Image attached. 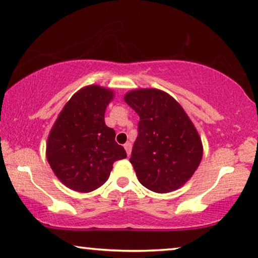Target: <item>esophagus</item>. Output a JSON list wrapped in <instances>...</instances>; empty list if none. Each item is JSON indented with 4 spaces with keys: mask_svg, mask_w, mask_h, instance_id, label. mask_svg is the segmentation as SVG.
Returning <instances> with one entry per match:
<instances>
[{
    "mask_svg": "<svg viewBox=\"0 0 258 258\" xmlns=\"http://www.w3.org/2000/svg\"><path fill=\"white\" fill-rule=\"evenodd\" d=\"M124 149L126 151V155H128V156H130V154H132V143L126 142L124 144Z\"/></svg>",
    "mask_w": 258,
    "mask_h": 258,
    "instance_id": "1",
    "label": "esophagus"
}]
</instances>
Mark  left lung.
<instances>
[{
  "instance_id": "left-lung-1",
  "label": "left lung",
  "mask_w": 258,
  "mask_h": 258,
  "mask_svg": "<svg viewBox=\"0 0 258 258\" xmlns=\"http://www.w3.org/2000/svg\"><path fill=\"white\" fill-rule=\"evenodd\" d=\"M124 101L140 116L130 163L141 184L158 194L181 188L199 168L202 141L181 104L158 89H137Z\"/></svg>"
}]
</instances>
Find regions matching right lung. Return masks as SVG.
Here are the masks:
<instances>
[{
    "mask_svg": "<svg viewBox=\"0 0 258 258\" xmlns=\"http://www.w3.org/2000/svg\"><path fill=\"white\" fill-rule=\"evenodd\" d=\"M114 91L88 86L67 102L52 125L47 160L57 178L69 189L90 192L109 178L114 162L126 157L116 143L115 130L105 125L104 112Z\"/></svg>",
    "mask_w": 258,
    "mask_h": 258,
    "instance_id": "obj_1",
    "label": "right lung"
}]
</instances>
